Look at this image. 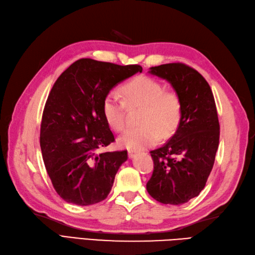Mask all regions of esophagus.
Returning a JSON list of instances; mask_svg holds the SVG:
<instances>
[{
    "mask_svg": "<svg viewBox=\"0 0 255 255\" xmlns=\"http://www.w3.org/2000/svg\"><path fill=\"white\" fill-rule=\"evenodd\" d=\"M135 155H137V151H129V152H128L129 158H133Z\"/></svg>",
    "mask_w": 255,
    "mask_h": 255,
    "instance_id": "esophagus-1",
    "label": "esophagus"
}]
</instances>
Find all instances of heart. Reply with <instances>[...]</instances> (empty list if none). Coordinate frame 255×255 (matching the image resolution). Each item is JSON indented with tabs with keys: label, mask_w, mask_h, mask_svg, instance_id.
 <instances>
[{
	"label": "heart",
	"mask_w": 255,
	"mask_h": 255,
	"mask_svg": "<svg viewBox=\"0 0 255 255\" xmlns=\"http://www.w3.org/2000/svg\"><path fill=\"white\" fill-rule=\"evenodd\" d=\"M124 100L116 91L106 93L102 102V115L114 131H122L126 125V111L141 106V125L127 129L118 145L128 150H141L155 144L159 135L173 134L182 116V104L178 94L165 90L158 81L141 76L122 87Z\"/></svg>",
	"instance_id": "b5f03b06"
}]
</instances>
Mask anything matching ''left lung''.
<instances>
[{
	"label": "left lung",
	"instance_id": "obj_1",
	"mask_svg": "<svg viewBox=\"0 0 255 255\" xmlns=\"http://www.w3.org/2000/svg\"><path fill=\"white\" fill-rule=\"evenodd\" d=\"M167 80L182 104V116L167 143L151 151L154 169L146 190L163 204L180 205L198 197L205 187L220 143L215 100L204 77L182 63L150 68Z\"/></svg>",
	"mask_w": 255,
	"mask_h": 255
}]
</instances>
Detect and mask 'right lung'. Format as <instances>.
Returning a JSON list of instances; mask_svg holds the SVG:
<instances>
[{
	"label": "right lung",
	"mask_w": 255,
	"mask_h": 255,
	"mask_svg": "<svg viewBox=\"0 0 255 255\" xmlns=\"http://www.w3.org/2000/svg\"><path fill=\"white\" fill-rule=\"evenodd\" d=\"M141 72L140 65L81 58L55 81L43 110L40 146L52 185L66 202L91 205L109 195L128 154L98 153L115 141L102 102L117 84Z\"/></svg>",
	"instance_id": "1"
}]
</instances>
